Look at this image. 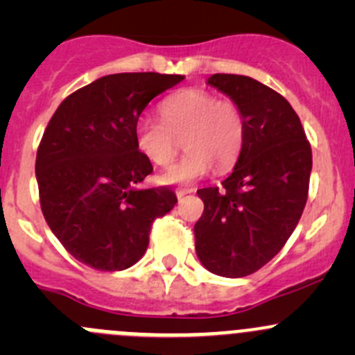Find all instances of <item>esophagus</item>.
I'll return each mask as SVG.
<instances>
[{"label":"esophagus","mask_w":355,"mask_h":355,"mask_svg":"<svg viewBox=\"0 0 355 355\" xmlns=\"http://www.w3.org/2000/svg\"><path fill=\"white\" fill-rule=\"evenodd\" d=\"M192 192H194V191H192V189H178V191H177V198H178V200H180V199H184L185 196L192 194Z\"/></svg>","instance_id":"34e87169"}]
</instances>
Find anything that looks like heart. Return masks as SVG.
<instances>
[{"instance_id": "heart-1", "label": "heart", "mask_w": 355, "mask_h": 355, "mask_svg": "<svg viewBox=\"0 0 355 355\" xmlns=\"http://www.w3.org/2000/svg\"><path fill=\"white\" fill-rule=\"evenodd\" d=\"M161 120L139 118L135 144L141 155L156 166L173 161L178 141L187 155L159 177L166 185H191L213 170L232 166L245 142V118L230 99H218L204 89H185L159 105Z\"/></svg>"}]
</instances>
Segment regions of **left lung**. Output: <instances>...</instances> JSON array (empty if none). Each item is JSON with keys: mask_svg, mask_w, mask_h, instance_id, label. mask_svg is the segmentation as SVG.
I'll return each mask as SVG.
<instances>
[{"mask_svg": "<svg viewBox=\"0 0 355 355\" xmlns=\"http://www.w3.org/2000/svg\"><path fill=\"white\" fill-rule=\"evenodd\" d=\"M207 85L242 110L245 142L218 187L199 189L204 213L196 252L218 277L241 278L273 259L295 230L309 191L311 146L284 96L245 75L214 73Z\"/></svg>", "mask_w": 355, "mask_h": 355, "instance_id": "8db88e82", "label": "left lung"}]
</instances>
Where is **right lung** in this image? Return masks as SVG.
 Segmentation results:
<instances>
[{"instance_id":"1","label":"right lung","mask_w":355,"mask_h":355,"mask_svg":"<svg viewBox=\"0 0 355 355\" xmlns=\"http://www.w3.org/2000/svg\"><path fill=\"white\" fill-rule=\"evenodd\" d=\"M184 78L106 75L68 96L49 120L35 157L41 209L80 263L130 268L148 249L153 221L177 204L168 187H141L153 164L135 144V123L151 99Z\"/></svg>"}]
</instances>
